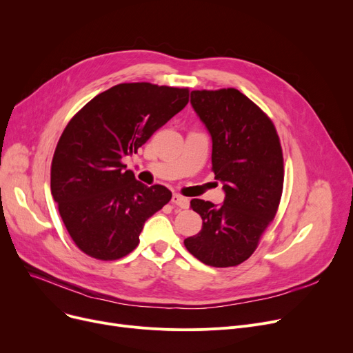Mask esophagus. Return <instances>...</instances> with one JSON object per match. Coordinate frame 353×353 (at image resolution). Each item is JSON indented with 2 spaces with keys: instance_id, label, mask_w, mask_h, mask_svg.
Masks as SVG:
<instances>
[{
  "instance_id": "obj_1",
  "label": "esophagus",
  "mask_w": 353,
  "mask_h": 353,
  "mask_svg": "<svg viewBox=\"0 0 353 353\" xmlns=\"http://www.w3.org/2000/svg\"><path fill=\"white\" fill-rule=\"evenodd\" d=\"M172 203L174 206H177V208H180V209H189V199H186V197H183V196H180V194H173V197H172Z\"/></svg>"
}]
</instances>
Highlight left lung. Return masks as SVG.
Segmentation results:
<instances>
[{
    "label": "left lung",
    "mask_w": 353,
    "mask_h": 353,
    "mask_svg": "<svg viewBox=\"0 0 353 353\" xmlns=\"http://www.w3.org/2000/svg\"><path fill=\"white\" fill-rule=\"evenodd\" d=\"M190 103L212 136V170L223 183L221 206L193 199L201 230L184 240L213 268L243 263L274 219L283 190V153L272 120L236 88L194 90Z\"/></svg>",
    "instance_id": "8db88e82"
}]
</instances>
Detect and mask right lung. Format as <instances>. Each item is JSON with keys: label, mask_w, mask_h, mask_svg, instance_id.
Returning a JSON list of instances; mask_svg holds the SVG:
<instances>
[{"label": "right lung", "mask_w": 353, "mask_h": 353, "mask_svg": "<svg viewBox=\"0 0 353 353\" xmlns=\"http://www.w3.org/2000/svg\"><path fill=\"white\" fill-rule=\"evenodd\" d=\"M189 103V88L123 83L90 100L55 147L51 194L72 242L99 261L133 252L144 221L170 201L161 184L147 188L123 159Z\"/></svg>", "instance_id": "right-lung-1"}]
</instances>
